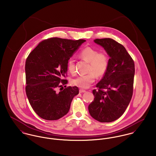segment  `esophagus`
<instances>
[{
    "mask_svg": "<svg viewBox=\"0 0 156 156\" xmlns=\"http://www.w3.org/2000/svg\"><path fill=\"white\" fill-rule=\"evenodd\" d=\"M79 92H80V93H83V92H86V90H84V89H80V90H79Z\"/></svg>",
    "mask_w": 156,
    "mask_h": 156,
    "instance_id": "obj_1",
    "label": "esophagus"
}]
</instances>
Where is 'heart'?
<instances>
[{
  "mask_svg": "<svg viewBox=\"0 0 156 156\" xmlns=\"http://www.w3.org/2000/svg\"><path fill=\"white\" fill-rule=\"evenodd\" d=\"M79 56L89 62L87 74L77 76L73 80V84L82 88H88L95 82L96 76H103L107 71L109 65V58L105 51H98L97 49L86 47L82 49L79 53ZM68 70L74 73L75 72V63L73 58H71L67 62Z\"/></svg>",
  "mask_w": 156,
  "mask_h": 156,
  "instance_id": "obj_1",
  "label": "heart"
}]
</instances>
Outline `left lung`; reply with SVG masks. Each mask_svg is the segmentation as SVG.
<instances>
[{
    "mask_svg": "<svg viewBox=\"0 0 156 156\" xmlns=\"http://www.w3.org/2000/svg\"><path fill=\"white\" fill-rule=\"evenodd\" d=\"M110 56L109 65L92 93L88 106L90 116L101 122L118 119L126 111L133 95L134 63L125 47L111 38L95 39Z\"/></svg>",
    "mask_w": 156,
    "mask_h": 156,
    "instance_id": "obj_1",
    "label": "left lung"
}]
</instances>
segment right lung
Returning a JSON list of instances; mask_svg holds the SVG:
<instances>
[{
  "mask_svg": "<svg viewBox=\"0 0 156 156\" xmlns=\"http://www.w3.org/2000/svg\"><path fill=\"white\" fill-rule=\"evenodd\" d=\"M85 40L51 38L40 42L25 64L26 93L35 112L46 120H56L69 111L77 87H68L67 62ZM65 87L64 89L63 85ZM60 88V91L56 89ZM62 89L61 90V89Z\"/></svg>",
  "mask_w": 156,
  "mask_h": 156,
  "instance_id": "right-lung-1",
  "label": "right lung"
}]
</instances>
